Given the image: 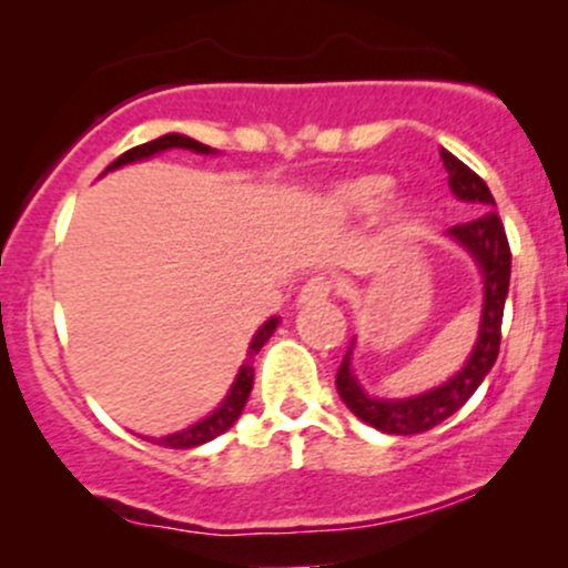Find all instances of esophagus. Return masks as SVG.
Instances as JSON below:
<instances>
[{
	"mask_svg": "<svg viewBox=\"0 0 568 568\" xmlns=\"http://www.w3.org/2000/svg\"><path fill=\"white\" fill-rule=\"evenodd\" d=\"M334 291H336V280L334 277H331V275H312L302 285V293H298V302H304V304L323 302V298H328Z\"/></svg>",
	"mask_w": 568,
	"mask_h": 568,
	"instance_id": "esophagus-1",
	"label": "esophagus"
}]
</instances>
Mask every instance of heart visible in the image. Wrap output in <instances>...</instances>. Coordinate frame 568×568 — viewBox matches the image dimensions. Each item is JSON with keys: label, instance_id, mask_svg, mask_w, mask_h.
Returning <instances> with one entry per match:
<instances>
[{"label": "heart", "instance_id": "b5f03b06", "mask_svg": "<svg viewBox=\"0 0 568 568\" xmlns=\"http://www.w3.org/2000/svg\"><path fill=\"white\" fill-rule=\"evenodd\" d=\"M393 181L384 175H361L338 189V205L347 213H371L387 200Z\"/></svg>", "mask_w": 568, "mask_h": 568}]
</instances>
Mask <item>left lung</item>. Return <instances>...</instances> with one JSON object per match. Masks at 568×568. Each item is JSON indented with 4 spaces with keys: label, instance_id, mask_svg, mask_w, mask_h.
I'll list each match as a JSON object with an SVG mask.
<instances>
[{
    "label": "left lung",
    "instance_id": "left-lung-1",
    "mask_svg": "<svg viewBox=\"0 0 568 568\" xmlns=\"http://www.w3.org/2000/svg\"><path fill=\"white\" fill-rule=\"evenodd\" d=\"M440 160L448 171V184L459 200L473 202L475 216L465 224H456L448 230L452 237L459 240L480 266L484 275V321H480L478 344H475L467 366L448 379L443 387L429 389L425 395L408 397V400H374L357 387L355 376L349 374V355L338 366L336 389L342 400L357 419L366 425L382 429L389 435H416L427 433L443 419L456 414L467 400H470L480 382L497 363L499 342H501V315H505V298L510 288V243H507L505 224L499 213L494 211L491 192L478 173L470 171L452 152L440 149Z\"/></svg>",
    "mask_w": 568,
    "mask_h": 568
}]
</instances>
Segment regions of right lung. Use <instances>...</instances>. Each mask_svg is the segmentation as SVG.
I'll list each match as a JSON object with an SVG mask.
<instances>
[{"mask_svg": "<svg viewBox=\"0 0 568 568\" xmlns=\"http://www.w3.org/2000/svg\"><path fill=\"white\" fill-rule=\"evenodd\" d=\"M165 149H192V152H200V154L211 152V146H205V143H200V141H194V139H186V135L171 133V135H162V139L141 143V146L128 149L125 154H120V158H116L112 165L106 168V171H114V168L125 165V162L152 158V154L165 152ZM275 328H277V317H272V321H266L262 328H258V334L253 336L251 347H247V361L243 363V368H240L237 382L232 384V389H230V395H226V400L221 403V406L213 410V414L207 416V419L197 422V425L184 429V433L165 435V438H154L152 443H158V446H165V448H194V446H202V443L219 438V435H224L226 429H230L234 422H237L240 410L245 408L247 395H251V387H253L251 357H256V352L264 347L266 338L272 336V331H275Z\"/></svg>", "mask_w": 568, "mask_h": 568, "instance_id": "add662e5", "label": "right lung"}]
</instances>
